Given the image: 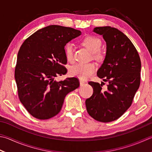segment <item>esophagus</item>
I'll return each instance as SVG.
<instances>
[{
  "instance_id": "esophagus-1",
  "label": "esophagus",
  "mask_w": 152,
  "mask_h": 152,
  "mask_svg": "<svg viewBox=\"0 0 152 152\" xmlns=\"http://www.w3.org/2000/svg\"><path fill=\"white\" fill-rule=\"evenodd\" d=\"M79 83H80V85L81 86H83L85 84V81H82V80H79Z\"/></svg>"
}]
</instances>
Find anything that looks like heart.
Wrapping results in <instances>:
<instances>
[{
  "instance_id": "obj_1",
  "label": "heart",
  "mask_w": 152,
  "mask_h": 152,
  "mask_svg": "<svg viewBox=\"0 0 152 152\" xmlns=\"http://www.w3.org/2000/svg\"><path fill=\"white\" fill-rule=\"evenodd\" d=\"M81 44L88 50L93 53V57L97 61H101L104 58V51L101 48V39L94 35H87L81 40ZM66 59L68 61H73L74 59L73 47L71 43H67L64 47ZM96 69L94 63L88 64H77L70 68L69 73L71 75L78 77L81 79H86L91 77Z\"/></svg>"
}]
</instances>
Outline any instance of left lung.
<instances>
[{"mask_svg":"<svg viewBox=\"0 0 152 152\" xmlns=\"http://www.w3.org/2000/svg\"><path fill=\"white\" fill-rule=\"evenodd\" d=\"M93 31L107 43L105 59L97 76L108 84L103 88L104 82H88L93 93L85 104L94 120L109 122L120 118L132 103L140 85L141 61L134 44L121 31L104 26L94 28Z\"/></svg>","mask_w":152,"mask_h":152,"instance_id":"1","label":"left lung"}]
</instances>
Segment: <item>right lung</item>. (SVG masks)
<instances>
[{"mask_svg":"<svg viewBox=\"0 0 152 152\" xmlns=\"http://www.w3.org/2000/svg\"><path fill=\"white\" fill-rule=\"evenodd\" d=\"M81 34L72 28L51 25L23 42L17 56L14 76L18 97L34 118L47 120L58 114L67 94L79 87L76 77L56 81L67 73L64 47Z\"/></svg>","mask_w":152,"mask_h":152,"instance_id":"1","label":"right lung"}]
</instances>
